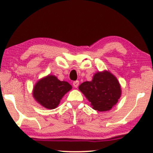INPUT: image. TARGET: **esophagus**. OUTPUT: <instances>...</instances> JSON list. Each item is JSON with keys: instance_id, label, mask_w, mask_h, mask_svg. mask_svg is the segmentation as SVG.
I'll return each mask as SVG.
<instances>
[{"instance_id": "1", "label": "esophagus", "mask_w": 153, "mask_h": 153, "mask_svg": "<svg viewBox=\"0 0 153 153\" xmlns=\"http://www.w3.org/2000/svg\"><path fill=\"white\" fill-rule=\"evenodd\" d=\"M79 81H75L73 82V85H74V88H77L79 86Z\"/></svg>"}]
</instances>
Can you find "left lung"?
Here are the masks:
<instances>
[{
	"label": "left lung",
	"mask_w": 153,
	"mask_h": 153,
	"mask_svg": "<svg viewBox=\"0 0 153 153\" xmlns=\"http://www.w3.org/2000/svg\"><path fill=\"white\" fill-rule=\"evenodd\" d=\"M79 89L91 102L93 109L98 111L111 109L121 95L118 79L108 71L97 72L93 80L82 83Z\"/></svg>",
	"instance_id": "left-lung-1"
}]
</instances>
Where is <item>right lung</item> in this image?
Segmentation results:
<instances>
[{
  "mask_svg": "<svg viewBox=\"0 0 153 153\" xmlns=\"http://www.w3.org/2000/svg\"><path fill=\"white\" fill-rule=\"evenodd\" d=\"M72 89V85L60 81L53 75H48L37 81L33 88L35 100L45 108L53 109L59 104L62 97Z\"/></svg>",
  "mask_w": 153,
  "mask_h": 153,
  "instance_id": "right-lung-1",
  "label": "right lung"
}]
</instances>
